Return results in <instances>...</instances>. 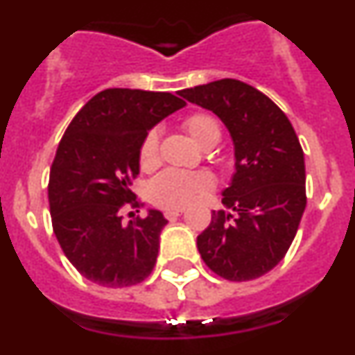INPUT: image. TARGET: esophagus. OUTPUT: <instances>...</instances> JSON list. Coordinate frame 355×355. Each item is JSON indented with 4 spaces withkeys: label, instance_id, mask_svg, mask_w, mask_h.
<instances>
[{
    "label": "esophagus",
    "instance_id": "1",
    "mask_svg": "<svg viewBox=\"0 0 355 355\" xmlns=\"http://www.w3.org/2000/svg\"><path fill=\"white\" fill-rule=\"evenodd\" d=\"M184 207H175V209H166L164 211V216L168 218V220H173V218H177V216H180L182 213H184Z\"/></svg>",
    "mask_w": 355,
    "mask_h": 355
}]
</instances>
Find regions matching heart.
<instances>
[{"label":"heart","instance_id":"obj_1","mask_svg":"<svg viewBox=\"0 0 355 355\" xmlns=\"http://www.w3.org/2000/svg\"><path fill=\"white\" fill-rule=\"evenodd\" d=\"M184 128L200 149H211L221 137L218 121L206 113H194L185 118ZM139 163L142 170H153L159 163V141L156 130L149 132L142 141ZM211 189H213V180L204 173L166 171L153 182L151 199L157 206L175 209V207L189 206Z\"/></svg>","mask_w":355,"mask_h":355}]
</instances>
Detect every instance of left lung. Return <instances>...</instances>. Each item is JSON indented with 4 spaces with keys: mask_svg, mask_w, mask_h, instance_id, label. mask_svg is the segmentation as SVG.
Segmentation results:
<instances>
[{
    "mask_svg": "<svg viewBox=\"0 0 355 355\" xmlns=\"http://www.w3.org/2000/svg\"><path fill=\"white\" fill-rule=\"evenodd\" d=\"M213 111L234 141L235 173L198 237L211 271L247 282L273 270L287 254L306 209V164L292 123L268 96L235 78L178 91Z\"/></svg>",
    "mask_w": 355,
    "mask_h": 355,
    "instance_id": "1",
    "label": "left lung"
}]
</instances>
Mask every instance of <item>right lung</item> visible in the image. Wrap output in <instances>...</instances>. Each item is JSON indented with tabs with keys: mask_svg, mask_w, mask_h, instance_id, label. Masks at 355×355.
Listing matches in <instances>:
<instances>
[{
	"mask_svg": "<svg viewBox=\"0 0 355 355\" xmlns=\"http://www.w3.org/2000/svg\"><path fill=\"white\" fill-rule=\"evenodd\" d=\"M184 106L170 92L106 89L68 125L49 171V211L63 252L87 280L121 288L151 275L166 218L149 209L123 225L120 209L139 206L130 185L144 137Z\"/></svg>",
	"mask_w": 355,
	"mask_h": 355,
	"instance_id": "1",
	"label": "right lung"
}]
</instances>
